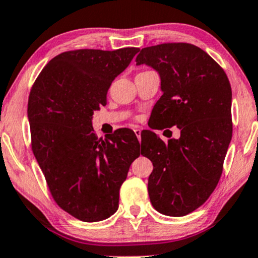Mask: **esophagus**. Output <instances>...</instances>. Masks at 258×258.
Masks as SVG:
<instances>
[{
	"mask_svg": "<svg viewBox=\"0 0 258 258\" xmlns=\"http://www.w3.org/2000/svg\"><path fill=\"white\" fill-rule=\"evenodd\" d=\"M135 135L137 136L138 141L141 142V130H139V128H135Z\"/></svg>",
	"mask_w": 258,
	"mask_h": 258,
	"instance_id": "esophagus-1",
	"label": "esophagus"
}]
</instances>
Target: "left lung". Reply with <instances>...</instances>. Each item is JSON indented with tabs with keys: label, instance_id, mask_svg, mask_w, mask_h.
<instances>
[{
	"label": "left lung",
	"instance_id": "obj_1",
	"mask_svg": "<svg viewBox=\"0 0 258 258\" xmlns=\"http://www.w3.org/2000/svg\"><path fill=\"white\" fill-rule=\"evenodd\" d=\"M136 62L161 77L163 95L150 116L159 125L151 128L180 130V137L168 143L145 132L142 155L154 166L148 181L150 202L163 215H187L209 198L221 178L232 139L231 84L218 62L188 43L148 46Z\"/></svg>",
	"mask_w": 258,
	"mask_h": 258
}]
</instances>
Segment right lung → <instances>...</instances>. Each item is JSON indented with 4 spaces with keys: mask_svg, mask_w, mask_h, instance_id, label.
Returning <instances> with one entry per match:
<instances>
[{
    "mask_svg": "<svg viewBox=\"0 0 258 258\" xmlns=\"http://www.w3.org/2000/svg\"><path fill=\"white\" fill-rule=\"evenodd\" d=\"M138 51H64L48 62L30 91L33 155L57 206L84 222L102 221L116 212L120 186L142 154L131 130L98 139L91 122L94 111L107 104L113 80Z\"/></svg>",
    "mask_w": 258,
    "mask_h": 258,
    "instance_id": "obj_1",
    "label": "right lung"
}]
</instances>
